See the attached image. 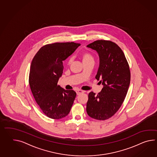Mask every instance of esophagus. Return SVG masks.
<instances>
[{"mask_svg": "<svg viewBox=\"0 0 157 157\" xmlns=\"http://www.w3.org/2000/svg\"><path fill=\"white\" fill-rule=\"evenodd\" d=\"M84 92L83 91L79 90H77V95H79V94H83Z\"/></svg>", "mask_w": 157, "mask_h": 157, "instance_id": "1", "label": "esophagus"}]
</instances>
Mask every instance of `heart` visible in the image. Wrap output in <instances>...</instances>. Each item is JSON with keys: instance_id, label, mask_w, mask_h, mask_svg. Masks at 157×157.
Returning <instances> with one entry per match:
<instances>
[{"instance_id": "heart-1", "label": "heart", "mask_w": 157, "mask_h": 157, "mask_svg": "<svg viewBox=\"0 0 157 157\" xmlns=\"http://www.w3.org/2000/svg\"><path fill=\"white\" fill-rule=\"evenodd\" d=\"M81 58H82V62L83 63H90V62H94V56H92V55L91 53L87 52H84L82 55ZM72 62H73V59L71 57L67 61V65L69 66L70 65H71Z\"/></svg>"}]
</instances>
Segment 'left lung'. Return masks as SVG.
<instances>
[{
	"mask_svg": "<svg viewBox=\"0 0 157 157\" xmlns=\"http://www.w3.org/2000/svg\"><path fill=\"white\" fill-rule=\"evenodd\" d=\"M87 47L98 54L95 78L103 88L97 95L89 93L86 110L91 118L104 121L115 114L125 99L131 80L129 65L121 48L112 41L98 40Z\"/></svg>",
	"mask_w": 157,
	"mask_h": 157,
	"instance_id": "8db88e82",
	"label": "left lung"
}]
</instances>
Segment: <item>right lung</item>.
<instances>
[{
  "instance_id": "obj_1",
  "label": "right lung",
  "mask_w": 157,
  "mask_h": 157,
  "mask_svg": "<svg viewBox=\"0 0 157 157\" xmlns=\"http://www.w3.org/2000/svg\"><path fill=\"white\" fill-rule=\"evenodd\" d=\"M79 45L74 42L46 44L32 60L29 78L30 89L42 112L50 118L65 117L73 104L76 92L63 89L57 83L63 73V61Z\"/></svg>"
}]
</instances>
